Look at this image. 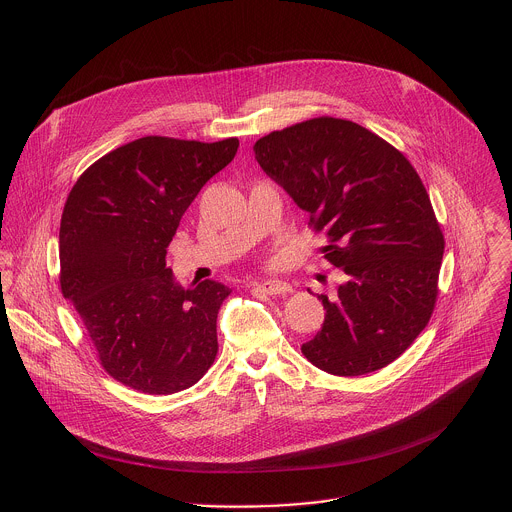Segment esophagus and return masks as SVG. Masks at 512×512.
<instances>
[{"label": "esophagus", "mask_w": 512, "mask_h": 512, "mask_svg": "<svg viewBox=\"0 0 512 512\" xmlns=\"http://www.w3.org/2000/svg\"><path fill=\"white\" fill-rule=\"evenodd\" d=\"M256 288L264 290L270 295H286V293L292 292V286L288 282H282V280H264V282H254Z\"/></svg>", "instance_id": "1"}]
</instances>
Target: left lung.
<instances>
[{
  "instance_id": "1",
  "label": "left lung",
  "mask_w": 512,
  "mask_h": 512,
  "mask_svg": "<svg viewBox=\"0 0 512 512\" xmlns=\"http://www.w3.org/2000/svg\"><path fill=\"white\" fill-rule=\"evenodd\" d=\"M264 173L325 230V258L343 270L321 295L323 327L301 345L311 365L359 376L396 361L428 325L443 234L416 169L363 126L313 118L254 144Z\"/></svg>"
}]
</instances>
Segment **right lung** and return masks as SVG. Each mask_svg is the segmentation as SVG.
<instances>
[{
	"mask_svg": "<svg viewBox=\"0 0 512 512\" xmlns=\"http://www.w3.org/2000/svg\"><path fill=\"white\" fill-rule=\"evenodd\" d=\"M236 149V138L146 136L92 163L65 203L61 290L106 372L134 390L175 394L217 357V315L230 290L215 280L183 288L165 254L193 199Z\"/></svg>",
	"mask_w": 512,
	"mask_h": 512,
	"instance_id": "obj_1",
	"label": "right lung"
}]
</instances>
